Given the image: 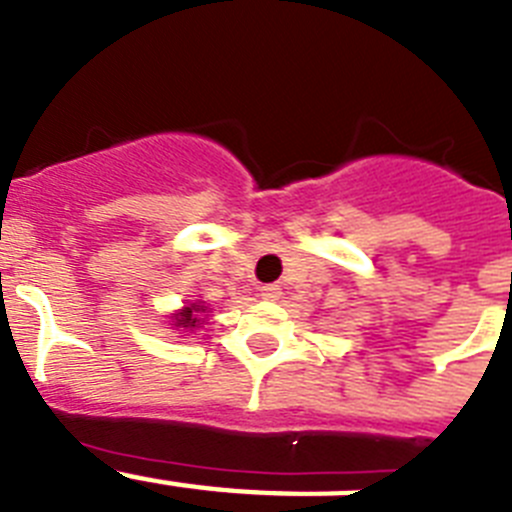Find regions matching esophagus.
Segmentation results:
<instances>
[{"instance_id": "esophagus-1", "label": "esophagus", "mask_w": 512, "mask_h": 512, "mask_svg": "<svg viewBox=\"0 0 512 512\" xmlns=\"http://www.w3.org/2000/svg\"><path fill=\"white\" fill-rule=\"evenodd\" d=\"M279 297H282V289H279L277 284H266V287L261 289V300H266V302H277Z\"/></svg>"}]
</instances>
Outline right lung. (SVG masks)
I'll use <instances>...</instances> for the list:
<instances>
[{
  "label": "right lung",
  "instance_id": "add662e5",
  "mask_svg": "<svg viewBox=\"0 0 512 512\" xmlns=\"http://www.w3.org/2000/svg\"><path fill=\"white\" fill-rule=\"evenodd\" d=\"M205 312H210V307H207L202 300L187 302L182 310L171 312L169 325H174V330H182V333H192V330H197L205 325V320H207Z\"/></svg>",
  "mask_w": 512,
  "mask_h": 512
}]
</instances>
